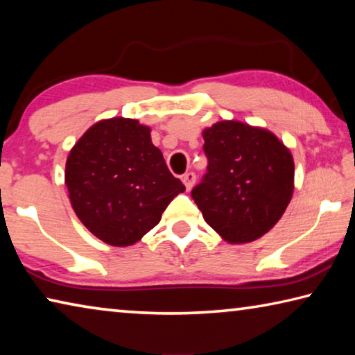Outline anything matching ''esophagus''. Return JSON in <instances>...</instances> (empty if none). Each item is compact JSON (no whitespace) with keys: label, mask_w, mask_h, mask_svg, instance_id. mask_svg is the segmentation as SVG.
Masks as SVG:
<instances>
[{"label":"esophagus","mask_w":355,"mask_h":355,"mask_svg":"<svg viewBox=\"0 0 355 355\" xmlns=\"http://www.w3.org/2000/svg\"><path fill=\"white\" fill-rule=\"evenodd\" d=\"M182 180H183V183H184V186H186V189L191 191L192 186H194V183H196V173H194V172L184 173Z\"/></svg>","instance_id":"34e87169"}]
</instances>
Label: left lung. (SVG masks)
<instances>
[{"mask_svg": "<svg viewBox=\"0 0 355 355\" xmlns=\"http://www.w3.org/2000/svg\"><path fill=\"white\" fill-rule=\"evenodd\" d=\"M208 172L191 196L207 224L230 244L271 230L294 191V159L272 131L220 120L202 131Z\"/></svg>", "mask_w": 355, "mask_h": 355, "instance_id": "left-lung-1", "label": "left lung"}]
</instances>
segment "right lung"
I'll use <instances>...</instances> for the list:
<instances>
[{
	"label": "right lung",
	"instance_id": "right-lung-1",
	"mask_svg": "<svg viewBox=\"0 0 355 355\" xmlns=\"http://www.w3.org/2000/svg\"><path fill=\"white\" fill-rule=\"evenodd\" d=\"M150 131L136 119L98 120L71 147L65 163V186L78 219L116 248L141 241L173 197L184 192Z\"/></svg>",
	"mask_w": 355,
	"mask_h": 355
}]
</instances>
